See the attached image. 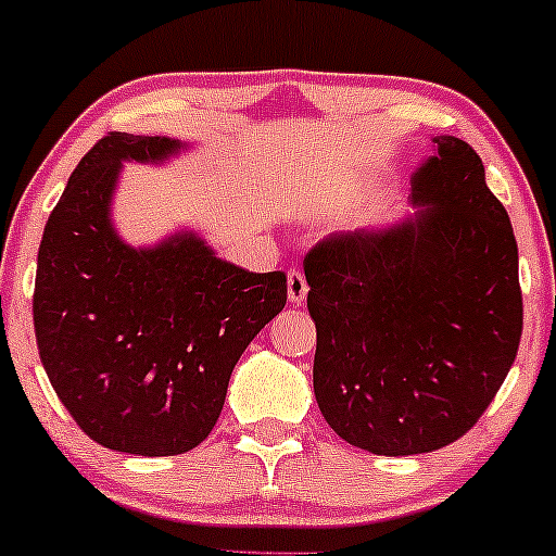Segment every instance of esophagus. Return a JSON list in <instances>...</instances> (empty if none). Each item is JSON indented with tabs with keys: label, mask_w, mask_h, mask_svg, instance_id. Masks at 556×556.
Here are the masks:
<instances>
[{
	"label": "esophagus",
	"mask_w": 556,
	"mask_h": 556,
	"mask_svg": "<svg viewBox=\"0 0 556 556\" xmlns=\"http://www.w3.org/2000/svg\"><path fill=\"white\" fill-rule=\"evenodd\" d=\"M308 295V282H305V277L300 274L298 269H290L287 271V298H290L292 305H300Z\"/></svg>",
	"instance_id": "esophagus-1"
}]
</instances>
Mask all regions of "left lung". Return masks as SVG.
Instances as JSON below:
<instances>
[{
    "label": "left lung",
    "instance_id": "8db88e82",
    "mask_svg": "<svg viewBox=\"0 0 556 556\" xmlns=\"http://www.w3.org/2000/svg\"><path fill=\"white\" fill-rule=\"evenodd\" d=\"M413 212L318 242L305 258L314 394L344 442L402 457L483 416L518 355V242L481 159L431 136Z\"/></svg>",
    "mask_w": 556,
    "mask_h": 556
}]
</instances>
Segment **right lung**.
<instances>
[{"label": "right lung", "mask_w": 556, "mask_h": 556, "mask_svg": "<svg viewBox=\"0 0 556 556\" xmlns=\"http://www.w3.org/2000/svg\"><path fill=\"white\" fill-rule=\"evenodd\" d=\"M195 143L110 132L80 159L38 248L34 327L43 371L96 444L193 450L219 420L232 368L285 308L282 271L216 256L180 227L132 245L114 225L125 164L164 167Z\"/></svg>", "instance_id": "obj_1"}]
</instances>
